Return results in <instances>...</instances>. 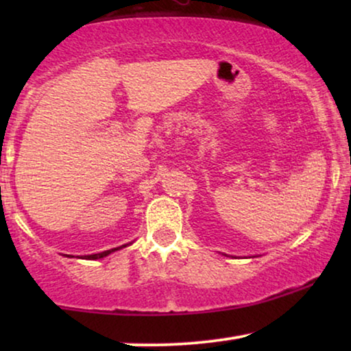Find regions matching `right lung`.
<instances>
[{"instance_id":"obj_1","label":"right lung","mask_w":351,"mask_h":351,"mask_svg":"<svg viewBox=\"0 0 351 351\" xmlns=\"http://www.w3.org/2000/svg\"><path fill=\"white\" fill-rule=\"evenodd\" d=\"M131 244V243H129ZM128 244H123V246H119V247H113V249H108V251H104V252H99V254H90V256H83L81 258H86V261H97V258H104V257H107L108 254H112V252H114V251H118V249H123V247H126ZM66 257H70V256H66Z\"/></svg>"}]
</instances>
